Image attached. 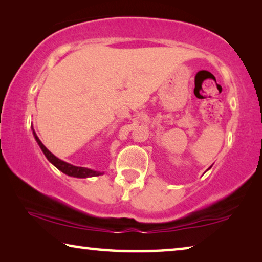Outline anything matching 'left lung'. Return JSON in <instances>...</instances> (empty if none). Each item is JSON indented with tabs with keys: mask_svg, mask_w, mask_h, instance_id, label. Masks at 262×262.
Wrapping results in <instances>:
<instances>
[{
	"mask_svg": "<svg viewBox=\"0 0 262 262\" xmlns=\"http://www.w3.org/2000/svg\"><path fill=\"white\" fill-rule=\"evenodd\" d=\"M209 168H211V166H210V167H209ZM209 168H208V170H209ZM208 170H207V171H208Z\"/></svg>",
	"mask_w": 262,
	"mask_h": 262,
	"instance_id": "8db88e82",
	"label": "left lung"
}]
</instances>
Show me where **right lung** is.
<instances>
[{"label":"right lung","instance_id":"1","mask_svg":"<svg viewBox=\"0 0 262 262\" xmlns=\"http://www.w3.org/2000/svg\"><path fill=\"white\" fill-rule=\"evenodd\" d=\"M32 133H33V136L35 141H37V143L39 147H40L41 151L45 155V157L48 159V162L52 163L53 165H54L57 170H60L61 172H63L64 174H67L69 177H75V178H90V177H98L104 174V172H100V171H95V170H91V168H88V167H82V166H75L73 164H69L67 162L62 161V159L57 158L55 155H53L50 150H48L45 145L42 144V142L39 140V137L35 134L34 129L32 128Z\"/></svg>","mask_w":262,"mask_h":262}]
</instances>
